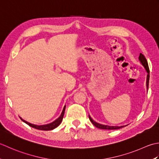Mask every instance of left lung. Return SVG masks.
I'll use <instances>...</instances> for the list:
<instances>
[{"mask_svg":"<svg viewBox=\"0 0 159 159\" xmlns=\"http://www.w3.org/2000/svg\"><path fill=\"white\" fill-rule=\"evenodd\" d=\"M139 60L140 61L141 64L143 65V66L145 68V70H146V72L148 73L147 75V80H146V86H147V89H148V86H149V80H150V70H149V67H148V61L147 60L145 59V56H143L142 53H140V56L139 57ZM89 116V119L90 121H91L92 124L95 126V127L100 128V129H119V128H124V126L126 125H121V126H115V125H103V124H99V123L96 122L95 121H94L93 119L91 118V116L90 115Z\"/></svg>","mask_w":159,"mask_h":159,"instance_id":"1","label":"left lung"}]
</instances>
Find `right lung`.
Instances as JSON below:
<instances>
[{"mask_svg":"<svg viewBox=\"0 0 159 159\" xmlns=\"http://www.w3.org/2000/svg\"><path fill=\"white\" fill-rule=\"evenodd\" d=\"M65 108H66V106H64L60 116L57 119H56L54 121L50 123V124H44V125H36V124H31V123L27 122V121L24 120V119H22L21 117H20V118L22 121L25 123V124H27V125H29L30 126H31V127L34 128L40 129V130H51V129H53L56 128H57V126L61 124V122L62 121L64 115V111H65Z\"/></svg>","mask_w":159,"mask_h":159,"instance_id":"1","label":"right lung"}]
</instances>
